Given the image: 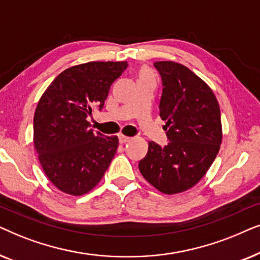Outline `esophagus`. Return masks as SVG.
<instances>
[{"instance_id":"obj_1","label":"esophagus","mask_w":260,"mask_h":260,"mask_svg":"<svg viewBox=\"0 0 260 260\" xmlns=\"http://www.w3.org/2000/svg\"><path fill=\"white\" fill-rule=\"evenodd\" d=\"M118 140H119V143H126V142L130 141V137L124 136V135H119Z\"/></svg>"}]
</instances>
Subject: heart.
I'll return each mask as SVG.
<instances>
[{"instance_id": "b5f03b06", "label": "heart", "mask_w": 260, "mask_h": 260, "mask_svg": "<svg viewBox=\"0 0 260 260\" xmlns=\"http://www.w3.org/2000/svg\"><path fill=\"white\" fill-rule=\"evenodd\" d=\"M144 74H149L148 72H142V76H144Z\"/></svg>"}]
</instances>
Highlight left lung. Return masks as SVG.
Segmentation results:
<instances>
[{"mask_svg":"<svg viewBox=\"0 0 260 260\" xmlns=\"http://www.w3.org/2000/svg\"><path fill=\"white\" fill-rule=\"evenodd\" d=\"M162 79L159 116L168 144L149 142L138 163L149 183L165 194L189 189L218 155L222 140L220 108L214 93L188 67L174 61L154 63Z\"/></svg>","mask_w":260,"mask_h":260,"instance_id":"1","label":"left lung"}]
</instances>
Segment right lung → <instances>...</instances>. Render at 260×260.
<instances>
[{"mask_svg":"<svg viewBox=\"0 0 260 260\" xmlns=\"http://www.w3.org/2000/svg\"><path fill=\"white\" fill-rule=\"evenodd\" d=\"M126 61H92L59 74L34 115V147L42 169L63 193L83 195L104 176L118 147L117 136L88 129L92 110L104 108Z\"/></svg>","mask_w":260,"mask_h":260,"instance_id":"obj_1","label":"right lung"}]
</instances>
